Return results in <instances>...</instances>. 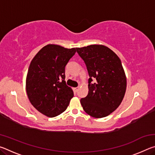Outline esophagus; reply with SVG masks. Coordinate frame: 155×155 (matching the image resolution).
I'll return each mask as SVG.
<instances>
[{"label":"esophagus","instance_id":"34e87169","mask_svg":"<svg viewBox=\"0 0 155 155\" xmlns=\"http://www.w3.org/2000/svg\"><path fill=\"white\" fill-rule=\"evenodd\" d=\"M78 90V87H74V91L75 93L77 92Z\"/></svg>","mask_w":155,"mask_h":155}]
</instances>
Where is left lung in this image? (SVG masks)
I'll return each instance as SVG.
<instances>
[{"instance_id":"1","label":"left lung","mask_w":155,"mask_h":155,"mask_svg":"<svg viewBox=\"0 0 155 155\" xmlns=\"http://www.w3.org/2000/svg\"><path fill=\"white\" fill-rule=\"evenodd\" d=\"M87 67L88 94L81 99L83 109L96 118L106 117L121 104L127 89V78L116 54L103 45L77 48ZM93 80L95 82L91 84Z\"/></svg>"}]
</instances>
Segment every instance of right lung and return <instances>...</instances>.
<instances>
[{"label": "right lung", "instance_id": "1", "mask_svg": "<svg viewBox=\"0 0 155 155\" xmlns=\"http://www.w3.org/2000/svg\"><path fill=\"white\" fill-rule=\"evenodd\" d=\"M77 48L48 44L31 62L26 79L28 98L31 104L47 117L61 114L74 96L71 87L65 83V67Z\"/></svg>", "mask_w": 155, "mask_h": 155}]
</instances>
